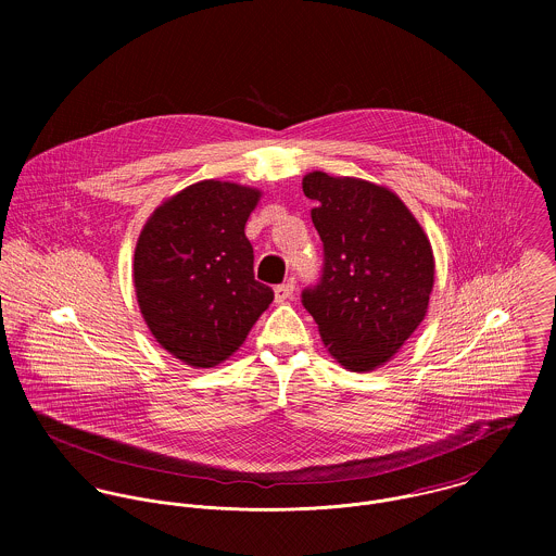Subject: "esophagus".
Instances as JSON below:
<instances>
[{"mask_svg":"<svg viewBox=\"0 0 556 556\" xmlns=\"http://www.w3.org/2000/svg\"><path fill=\"white\" fill-rule=\"evenodd\" d=\"M293 291H295V285L289 280V282H285V285H278L276 289H274V298H276V304H282V302H287L291 295H293Z\"/></svg>","mask_w":556,"mask_h":556,"instance_id":"34e87169","label":"esophagus"}]
</instances>
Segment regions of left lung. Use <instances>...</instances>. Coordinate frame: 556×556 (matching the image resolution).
<instances>
[{
  "instance_id": "8db88e82",
  "label": "left lung",
  "mask_w": 556,
  "mask_h": 556,
  "mask_svg": "<svg viewBox=\"0 0 556 556\" xmlns=\"http://www.w3.org/2000/svg\"><path fill=\"white\" fill-rule=\"evenodd\" d=\"M304 194L325 265L302 302L329 355L351 372L386 366L428 313L434 287L430 239L396 192L323 170L306 173Z\"/></svg>"
}]
</instances>
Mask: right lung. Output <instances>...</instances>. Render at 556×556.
<instances>
[{
    "mask_svg": "<svg viewBox=\"0 0 556 556\" xmlns=\"http://www.w3.org/2000/svg\"><path fill=\"white\" fill-rule=\"evenodd\" d=\"M261 190L203 179L164 199L135 248V293L152 336L175 359L214 368L229 359L274 302L254 280L245 223Z\"/></svg>",
    "mask_w": 556,
    "mask_h": 556,
    "instance_id": "1",
    "label": "right lung"
}]
</instances>
